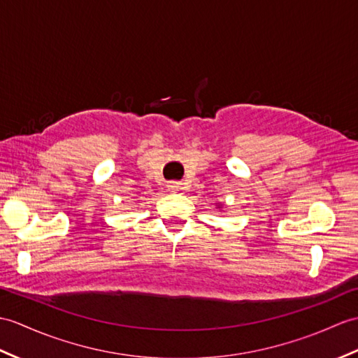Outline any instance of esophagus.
Listing matches in <instances>:
<instances>
[{
  "label": "esophagus",
  "instance_id": "34e87169",
  "mask_svg": "<svg viewBox=\"0 0 358 358\" xmlns=\"http://www.w3.org/2000/svg\"><path fill=\"white\" fill-rule=\"evenodd\" d=\"M168 189L171 190V192H177V190H180V186H178V182H169L168 185Z\"/></svg>",
  "mask_w": 358,
  "mask_h": 358
}]
</instances>
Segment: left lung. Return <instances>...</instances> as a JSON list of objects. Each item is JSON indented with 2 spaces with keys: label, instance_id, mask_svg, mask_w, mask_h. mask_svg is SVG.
<instances>
[{
  "label": "left lung",
  "instance_id": "8db88e82",
  "mask_svg": "<svg viewBox=\"0 0 358 358\" xmlns=\"http://www.w3.org/2000/svg\"><path fill=\"white\" fill-rule=\"evenodd\" d=\"M215 204H217V209H220V210H221V207H222V204H221V203H215Z\"/></svg>",
  "mask_w": 358,
  "mask_h": 358
}]
</instances>
